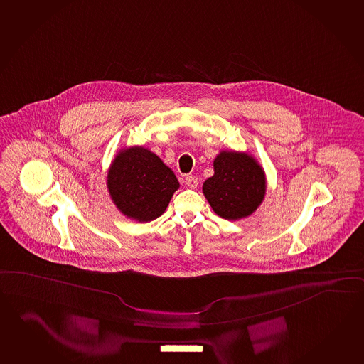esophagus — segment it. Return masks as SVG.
<instances>
[{
    "label": "esophagus",
    "instance_id": "1",
    "mask_svg": "<svg viewBox=\"0 0 364 364\" xmlns=\"http://www.w3.org/2000/svg\"><path fill=\"white\" fill-rule=\"evenodd\" d=\"M185 184L191 189H196L198 186V179L196 176H185Z\"/></svg>",
    "mask_w": 364,
    "mask_h": 364
}]
</instances>
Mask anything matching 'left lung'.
Here are the masks:
<instances>
[{"instance_id": "obj_1", "label": "left lung", "mask_w": 364, "mask_h": 364, "mask_svg": "<svg viewBox=\"0 0 364 364\" xmlns=\"http://www.w3.org/2000/svg\"><path fill=\"white\" fill-rule=\"evenodd\" d=\"M215 175L204 181L203 194L215 215L236 220L252 215L267 191L265 173L245 152L222 151L213 161Z\"/></svg>"}]
</instances>
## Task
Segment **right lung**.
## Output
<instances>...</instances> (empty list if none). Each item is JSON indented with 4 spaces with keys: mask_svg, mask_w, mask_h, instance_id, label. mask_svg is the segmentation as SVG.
<instances>
[{
    "mask_svg": "<svg viewBox=\"0 0 364 364\" xmlns=\"http://www.w3.org/2000/svg\"><path fill=\"white\" fill-rule=\"evenodd\" d=\"M107 184L117 208L138 222L160 217L180 186L159 156L138 146L118 152L109 167Z\"/></svg>",
    "mask_w": 364,
    "mask_h": 364,
    "instance_id": "add662e5",
    "label": "right lung"
}]
</instances>
